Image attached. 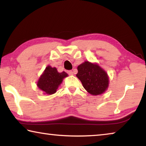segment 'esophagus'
<instances>
[{"label":"esophagus","mask_w":146,"mask_h":146,"mask_svg":"<svg viewBox=\"0 0 146 146\" xmlns=\"http://www.w3.org/2000/svg\"><path fill=\"white\" fill-rule=\"evenodd\" d=\"M68 73L69 74V75H73V72L72 71H68Z\"/></svg>","instance_id":"34e87169"}]
</instances>
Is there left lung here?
Instances as JSON below:
<instances>
[{
	"label": "left lung",
	"mask_w": 146,
	"mask_h": 146,
	"mask_svg": "<svg viewBox=\"0 0 146 146\" xmlns=\"http://www.w3.org/2000/svg\"><path fill=\"white\" fill-rule=\"evenodd\" d=\"M77 70L76 77L91 95H99L108 90L110 82L109 76L97 63L85 61L78 66Z\"/></svg>",
	"instance_id": "8db88e82"
}]
</instances>
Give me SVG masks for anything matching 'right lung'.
Instances as JSON below:
<instances>
[{
  "instance_id": "add662e5",
  "label": "right lung",
  "mask_w": 146,
  "mask_h": 146,
  "mask_svg": "<svg viewBox=\"0 0 146 146\" xmlns=\"http://www.w3.org/2000/svg\"><path fill=\"white\" fill-rule=\"evenodd\" d=\"M68 76L65 71L59 73L56 68L48 65L39 77L36 86L39 90L43 91L44 94L53 95L56 92L63 79Z\"/></svg>"
}]
</instances>
